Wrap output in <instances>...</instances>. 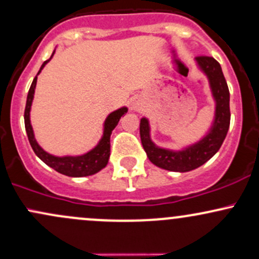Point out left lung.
I'll return each instance as SVG.
<instances>
[{"mask_svg": "<svg viewBox=\"0 0 259 259\" xmlns=\"http://www.w3.org/2000/svg\"><path fill=\"white\" fill-rule=\"evenodd\" d=\"M195 60L199 67L208 76L212 96L217 102L215 119L209 134L199 143L182 151H171L156 146L150 139L147 119L143 118L140 121L141 144L149 160L160 168L173 172L192 171L209 161L221 147L230 126V92L220 64L211 56L205 55L197 56Z\"/></svg>", "mask_w": 259, "mask_h": 259, "instance_id": "8db88e82", "label": "left lung"}]
</instances>
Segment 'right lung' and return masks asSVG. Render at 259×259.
Wrapping results in <instances>:
<instances>
[{"mask_svg":"<svg viewBox=\"0 0 259 259\" xmlns=\"http://www.w3.org/2000/svg\"><path fill=\"white\" fill-rule=\"evenodd\" d=\"M54 55V53H53ZM51 55V58H53ZM50 58V59H51ZM49 59V60H50ZM44 61V64L41 65L40 70H39L38 75L40 73L42 67L47 65V62ZM36 86V76L33 79L32 86L29 88V92L27 96V103H25V109H24V125H25V132H27L28 140H29L30 146H32L33 151L35 152V155L38 156L40 160L47 163L48 166L51 168L55 169L56 172L61 173V175L69 176V177H86V176L95 175L101 171L102 168L107 166L108 160H109L110 155V134H112L113 129L116 126L118 121L120 120V118L125 113L127 112V108H120V109L115 110V112L110 113L108 115V118L104 121V133L102 136L101 141H99L97 146L93 150H91L90 152L84 153L82 156H65V157H56V156L50 155V153L45 152L44 150L39 146L36 143L35 138H34V133L32 129V125H30V107H32V102L34 97V90Z\"/></svg>","mask_w":259,"mask_h":259,"instance_id":"right-lung-1","label":"right lung"}]
</instances>
